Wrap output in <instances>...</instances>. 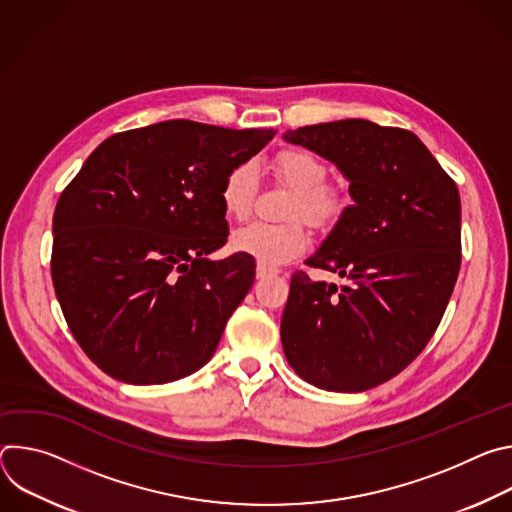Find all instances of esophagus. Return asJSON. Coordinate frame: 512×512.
<instances>
[{
  "label": "esophagus",
  "mask_w": 512,
  "mask_h": 512,
  "mask_svg": "<svg viewBox=\"0 0 512 512\" xmlns=\"http://www.w3.org/2000/svg\"><path fill=\"white\" fill-rule=\"evenodd\" d=\"M277 273H279V269H275V267H267V265H261V263H257V279L275 277Z\"/></svg>",
  "instance_id": "1"
}]
</instances>
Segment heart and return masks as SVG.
<instances>
[{"label":"heart","instance_id":"b5f03b06","mask_svg":"<svg viewBox=\"0 0 512 512\" xmlns=\"http://www.w3.org/2000/svg\"><path fill=\"white\" fill-rule=\"evenodd\" d=\"M275 178L294 190L287 206V218L304 216L316 229H332L348 208L346 194L324 184L326 164L304 150H283L273 160ZM257 196V166L253 162L237 164L223 180L221 204L229 218L245 221ZM310 245V233L302 221L283 225L253 223L231 235L233 251L253 257L261 265H285L298 259Z\"/></svg>","mask_w":512,"mask_h":512}]
</instances>
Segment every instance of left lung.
<instances>
[{"instance_id":"left-lung-1","label":"left lung","mask_w":512,"mask_h":512,"mask_svg":"<svg viewBox=\"0 0 512 512\" xmlns=\"http://www.w3.org/2000/svg\"><path fill=\"white\" fill-rule=\"evenodd\" d=\"M283 139L330 160L354 200L306 261L348 283L294 273L285 358L318 389H373L413 362L442 322L462 261L458 188L407 129L342 119Z\"/></svg>"}]
</instances>
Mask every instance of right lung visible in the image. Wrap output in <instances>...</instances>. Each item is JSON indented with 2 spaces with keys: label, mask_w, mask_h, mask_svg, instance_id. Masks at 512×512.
I'll list each match as a JSON object with an SVG mask.
<instances>
[{
  "label": "right lung",
  "mask_w": 512,
  "mask_h": 512,
  "mask_svg": "<svg viewBox=\"0 0 512 512\" xmlns=\"http://www.w3.org/2000/svg\"><path fill=\"white\" fill-rule=\"evenodd\" d=\"M273 129L172 119L115 133L87 158L52 218V281L66 324L109 377L162 385L212 358L255 281L227 243L225 176Z\"/></svg>",
  "instance_id": "1"
}]
</instances>
